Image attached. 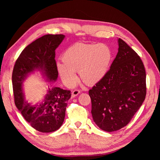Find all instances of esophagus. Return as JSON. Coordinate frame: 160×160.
Listing matches in <instances>:
<instances>
[{"label":"esophagus","mask_w":160,"mask_h":160,"mask_svg":"<svg viewBox=\"0 0 160 160\" xmlns=\"http://www.w3.org/2000/svg\"><path fill=\"white\" fill-rule=\"evenodd\" d=\"M81 93V91L78 89H75L74 91H72V98H75V97H76L77 95H78L79 93Z\"/></svg>","instance_id":"34e87169"}]
</instances>
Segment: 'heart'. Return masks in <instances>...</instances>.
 <instances>
[{
	"instance_id": "heart-1",
	"label": "heart",
	"mask_w": 160,
	"mask_h": 160,
	"mask_svg": "<svg viewBox=\"0 0 160 160\" xmlns=\"http://www.w3.org/2000/svg\"><path fill=\"white\" fill-rule=\"evenodd\" d=\"M111 58L110 48L105 44L75 43L62 53V63L57 62V69L67 85L75 84L76 71H79L82 81L93 85L102 81L108 74Z\"/></svg>"
}]
</instances>
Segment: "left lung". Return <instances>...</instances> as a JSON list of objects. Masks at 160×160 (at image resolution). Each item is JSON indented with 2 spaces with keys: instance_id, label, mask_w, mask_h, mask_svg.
<instances>
[{
  "instance_id": "left-lung-1",
  "label": "left lung",
  "mask_w": 160,
  "mask_h": 160,
  "mask_svg": "<svg viewBox=\"0 0 160 160\" xmlns=\"http://www.w3.org/2000/svg\"><path fill=\"white\" fill-rule=\"evenodd\" d=\"M108 74L89 91L95 124L112 132L127 125L146 95V75L139 55L121 38Z\"/></svg>"
}]
</instances>
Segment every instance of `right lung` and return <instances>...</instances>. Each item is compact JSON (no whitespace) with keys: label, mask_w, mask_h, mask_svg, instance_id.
I'll return each mask as SVG.
<instances>
[{"label":"right lung","mask_w":160,"mask_h":160,"mask_svg":"<svg viewBox=\"0 0 160 160\" xmlns=\"http://www.w3.org/2000/svg\"><path fill=\"white\" fill-rule=\"evenodd\" d=\"M65 37L63 35H46L37 38L22 51L13 69L14 103L27 122L42 133L52 132L60 128L64 122L71 91L51 87L41 102L32 105L25 100L22 84L35 71H39L48 83L57 81L55 49Z\"/></svg>","instance_id":"obj_1"}]
</instances>
